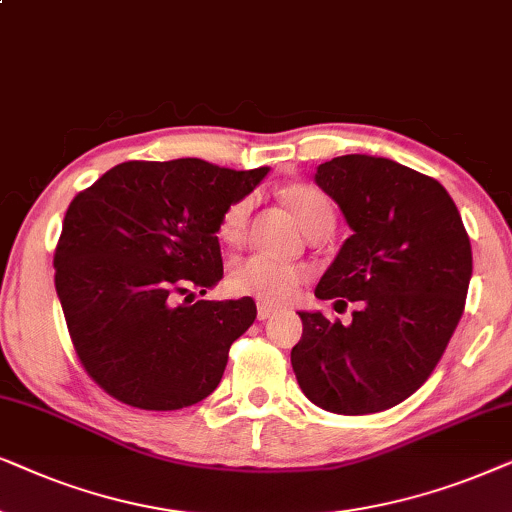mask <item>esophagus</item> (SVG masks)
I'll return each mask as SVG.
<instances>
[{
	"mask_svg": "<svg viewBox=\"0 0 512 512\" xmlns=\"http://www.w3.org/2000/svg\"><path fill=\"white\" fill-rule=\"evenodd\" d=\"M274 309H271V306L269 304H257V318H260V320H267V318H271V316H274Z\"/></svg>",
	"mask_w": 512,
	"mask_h": 512,
	"instance_id": "34e87169",
	"label": "esophagus"
}]
</instances>
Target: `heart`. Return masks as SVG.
I'll use <instances>...</instances> for the list:
<instances>
[{
	"label": "heart",
	"mask_w": 512,
	"mask_h": 512,
	"mask_svg": "<svg viewBox=\"0 0 512 512\" xmlns=\"http://www.w3.org/2000/svg\"><path fill=\"white\" fill-rule=\"evenodd\" d=\"M283 201L304 231H309L320 220H335L330 199L313 185L288 187L283 192ZM252 206H255L252 196H241L222 210L220 222H217V236L224 243L236 245L243 241L250 224ZM304 278V269L295 267V264H278L262 255H250L231 264L227 285L236 295L255 297L257 302L281 306L297 295V288L304 283Z\"/></svg>",
	"instance_id": "1"
}]
</instances>
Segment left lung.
Masks as SVG:
<instances>
[{
	"mask_svg": "<svg viewBox=\"0 0 512 512\" xmlns=\"http://www.w3.org/2000/svg\"><path fill=\"white\" fill-rule=\"evenodd\" d=\"M316 185L353 229L316 297L360 306L349 325L299 313L292 370L320 410L384 412L431 377L459 325L473 274L470 238L447 189L391 159L337 156L320 163Z\"/></svg>",
	"mask_w": 512,
	"mask_h": 512,
	"instance_id": "left-lung-1",
	"label": "left lung"
}]
</instances>
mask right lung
Masks as SVG:
<instances>
[{
	"label": "right lung",
	"instance_id": "right-lung-1",
	"mask_svg": "<svg viewBox=\"0 0 512 512\" xmlns=\"http://www.w3.org/2000/svg\"><path fill=\"white\" fill-rule=\"evenodd\" d=\"M269 168L126 161L74 196L53 267L79 363L138 410H182L220 384L257 316L250 297L194 302L224 274L217 222Z\"/></svg>",
	"mask_w": 512,
	"mask_h": 512
}]
</instances>
